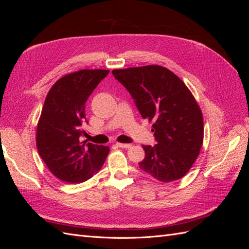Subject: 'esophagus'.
I'll return each instance as SVG.
<instances>
[{"mask_svg": "<svg viewBox=\"0 0 249 249\" xmlns=\"http://www.w3.org/2000/svg\"><path fill=\"white\" fill-rule=\"evenodd\" d=\"M116 145L118 147H122V148H130L132 146V144H129V143H116Z\"/></svg>", "mask_w": 249, "mask_h": 249, "instance_id": "esophagus-1", "label": "esophagus"}]
</instances>
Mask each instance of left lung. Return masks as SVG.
<instances>
[{"label":"left lung","mask_w":249,"mask_h":249,"mask_svg":"<svg viewBox=\"0 0 249 249\" xmlns=\"http://www.w3.org/2000/svg\"><path fill=\"white\" fill-rule=\"evenodd\" d=\"M130 92L143 118L153 122L157 144L143 145V171L164 183L182 178L203 142L201 110L177 74L160 65L112 71Z\"/></svg>","instance_id":"8db88e82"}]
</instances>
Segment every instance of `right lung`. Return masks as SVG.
I'll list each match as a JSON object with an SVG mask.
<instances>
[{"instance_id":"right-lung-1","label":"right lung","mask_w":249,"mask_h":249,"mask_svg":"<svg viewBox=\"0 0 249 249\" xmlns=\"http://www.w3.org/2000/svg\"><path fill=\"white\" fill-rule=\"evenodd\" d=\"M108 70H82L59 79L44 101L36 130V146L50 171L69 184L99 171L109 147L81 140L85 104Z\"/></svg>"}]
</instances>
